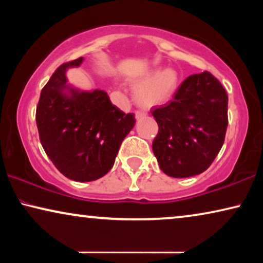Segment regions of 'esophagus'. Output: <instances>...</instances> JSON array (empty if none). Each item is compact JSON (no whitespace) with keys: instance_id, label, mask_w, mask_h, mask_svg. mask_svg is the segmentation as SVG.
<instances>
[{"instance_id":"esophagus-1","label":"esophagus","mask_w":263,"mask_h":263,"mask_svg":"<svg viewBox=\"0 0 263 263\" xmlns=\"http://www.w3.org/2000/svg\"><path fill=\"white\" fill-rule=\"evenodd\" d=\"M146 116H147V114L143 112V111H141V110H136L135 111V118H136V120H141V118L146 117Z\"/></svg>"}]
</instances>
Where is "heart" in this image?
Masks as SVG:
<instances>
[{"mask_svg": "<svg viewBox=\"0 0 263 263\" xmlns=\"http://www.w3.org/2000/svg\"><path fill=\"white\" fill-rule=\"evenodd\" d=\"M135 100L139 105L151 107L166 103L178 86V74L172 68L146 73L138 81Z\"/></svg>", "mask_w": 263, "mask_h": 263, "instance_id": "1", "label": "heart"}]
</instances>
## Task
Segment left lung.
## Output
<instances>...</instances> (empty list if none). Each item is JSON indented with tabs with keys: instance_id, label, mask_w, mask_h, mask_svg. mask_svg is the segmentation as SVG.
Instances as JSON below:
<instances>
[{
	"instance_id": "8db88e82",
	"label": "left lung",
	"mask_w": 263,
	"mask_h": 263,
	"mask_svg": "<svg viewBox=\"0 0 263 263\" xmlns=\"http://www.w3.org/2000/svg\"><path fill=\"white\" fill-rule=\"evenodd\" d=\"M228 102L218 79L203 71L186 78L172 102L152 111L159 127L152 148L164 174L185 178L211 166L225 140Z\"/></svg>"
}]
</instances>
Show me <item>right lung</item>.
Listing matches in <instances>:
<instances>
[{
    "mask_svg": "<svg viewBox=\"0 0 263 263\" xmlns=\"http://www.w3.org/2000/svg\"><path fill=\"white\" fill-rule=\"evenodd\" d=\"M82 61L61 64L51 75L41 92L35 122L43 148L57 170L73 181L91 182L114 166L135 117L112 105L105 91L85 92L67 85V69Z\"/></svg>",
    "mask_w": 263,
    "mask_h": 263,
    "instance_id": "right-lung-1",
    "label": "right lung"
}]
</instances>
